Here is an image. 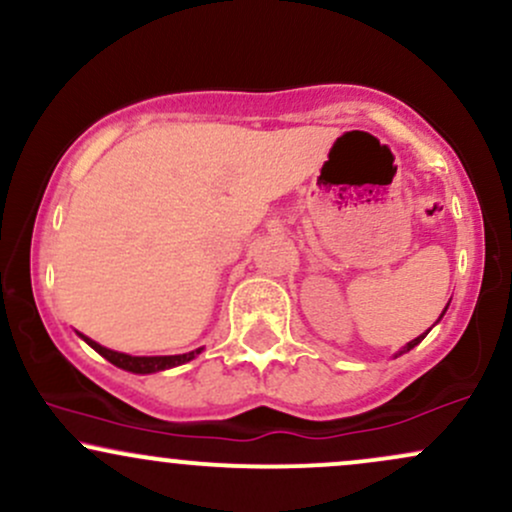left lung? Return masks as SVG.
I'll list each match as a JSON object with an SVG mask.
<instances>
[{
  "instance_id": "8db88e82",
  "label": "left lung",
  "mask_w": 512,
  "mask_h": 512,
  "mask_svg": "<svg viewBox=\"0 0 512 512\" xmlns=\"http://www.w3.org/2000/svg\"><path fill=\"white\" fill-rule=\"evenodd\" d=\"M450 305V303H448ZM448 305H445V310H448ZM445 310H443V313H440V317H443L445 315ZM440 317H438V320H440ZM426 334H428V330L424 332V334H421V337H416V339H411V342L407 344V346H404V349L402 351H399V354L397 356H402V354H407V351H411V349H414V346L416 344H421V339H424L426 337Z\"/></svg>"
}]
</instances>
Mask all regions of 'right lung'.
I'll return each instance as SVG.
<instances>
[{
  "label": "right lung",
  "mask_w": 512,
  "mask_h": 512,
  "mask_svg": "<svg viewBox=\"0 0 512 512\" xmlns=\"http://www.w3.org/2000/svg\"><path fill=\"white\" fill-rule=\"evenodd\" d=\"M81 339H84V342L91 346V349H96L103 358H108L113 366L122 368V370H129V373H142V375L182 366V363L192 361V358H195L197 354H202V349H195V351H187V354H178V356H129V354H120V351L105 349V346L93 342V339L86 337V334H81Z\"/></svg>",
  "instance_id": "right-lung-1"
}]
</instances>
